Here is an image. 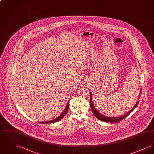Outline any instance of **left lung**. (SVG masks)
Here are the masks:
<instances>
[{"instance_id": "left-lung-1", "label": "left lung", "mask_w": 154, "mask_h": 154, "mask_svg": "<svg viewBox=\"0 0 154 154\" xmlns=\"http://www.w3.org/2000/svg\"><path fill=\"white\" fill-rule=\"evenodd\" d=\"M92 94L90 95V104H91V110L92 113L94 114V115L95 116V117L98 119L99 120H100L104 122H114V123H117L119 121H121V120H122L123 119H124L126 117L128 116H129L133 110L136 109V107L137 106L139 102H137V103L136 104V105L133 107V108H132V110L129 111L128 112H127L126 114H125L124 116H121V117L118 118H111L107 117H105L104 116L101 115L97 110L96 109L95 106H94V104L92 101Z\"/></svg>"}]
</instances>
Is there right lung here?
I'll list each match as a JSON object with an SVG mask.
<instances>
[{
	"instance_id": "right-lung-1",
	"label": "right lung",
	"mask_w": 154,
	"mask_h": 154,
	"mask_svg": "<svg viewBox=\"0 0 154 154\" xmlns=\"http://www.w3.org/2000/svg\"><path fill=\"white\" fill-rule=\"evenodd\" d=\"M68 109H69V102L67 104L65 109L64 111L62 112V114L61 115H60L59 117L56 118L55 119H53V120L48 121V122H42L41 123H42V124H49V123H54V122H55L58 121H59L60 119H61L62 118H63V117L65 116V115L66 114V113H67V111H68Z\"/></svg>"
}]
</instances>
